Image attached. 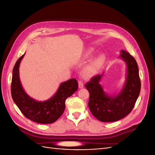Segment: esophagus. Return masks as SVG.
<instances>
[{
  "instance_id": "obj_1",
  "label": "esophagus",
  "mask_w": 155,
  "mask_h": 155,
  "mask_svg": "<svg viewBox=\"0 0 155 155\" xmlns=\"http://www.w3.org/2000/svg\"><path fill=\"white\" fill-rule=\"evenodd\" d=\"M78 87H79V88H82L84 87L83 83L82 81H81V80H79L78 81Z\"/></svg>"
}]
</instances>
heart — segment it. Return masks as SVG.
Wrapping results in <instances>:
<instances>
[{"label": "heart", "mask_w": 155, "mask_h": 155, "mask_svg": "<svg viewBox=\"0 0 155 155\" xmlns=\"http://www.w3.org/2000/svg\"><path fill=\"white\" fill-rule=\"evenodd\" d=\"M93 49L91 48L87 50L85 54L83 55L82 61H85L88 59L91 58L92 54ZM105 61V56L104 54L98 55L97 57L94 58L86 66L83 68L82 70V74L84 77L90 78L96 74L102 67L103 64H104Z\"/></svg>", "instance_id": "heart-1"}]
</instances>
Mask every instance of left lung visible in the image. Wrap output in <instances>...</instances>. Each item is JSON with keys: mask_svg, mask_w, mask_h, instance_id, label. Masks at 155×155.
I'll return each instance as SVG.
<instances>
[{"mask_svg": "<svg viewBox=\"0 0 155 155\" xmlns=\"http://www.w3.org/2000/svg\"><path fill=\"white\" fill-rule=\"evenodd\" d=\"M119 57L127 64L126 80L117 95L109 96L100 85L102 75H97L85 84L89 92L88 107L93 116L103 122H112L124 118L132 111L140 94L141 82L138 67L129 52L121 50Z\"/></svg>", "mask_w": 155, "mask_h": 155, "instance_id": "1", "label": "left lung"}]
</instances>
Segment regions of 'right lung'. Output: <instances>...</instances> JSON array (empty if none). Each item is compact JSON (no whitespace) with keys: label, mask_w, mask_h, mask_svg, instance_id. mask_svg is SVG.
Returning a JSON list of instances; mask_svg holds the SVG:
<instances>
[{"label":"right lung","mask_w":155,"mask_h":155,"mask_svg":"<svg viewBox=\"0 0 155 155\" xmlns=\"http://www.w3.org/2000/svg\"><path fill=\"white\" fill-rule=\"evenodd\" d=\"M22 55L13 69L11 93L13 101L26 118L36 123L52 124L59 119L65 109V100L78 88L76 79L63 82L55 94L49 100L38 101L29 96L23 89L19 78V65Z\"/></svg>","instance_id":"right-lung-1"}]
</instances>
